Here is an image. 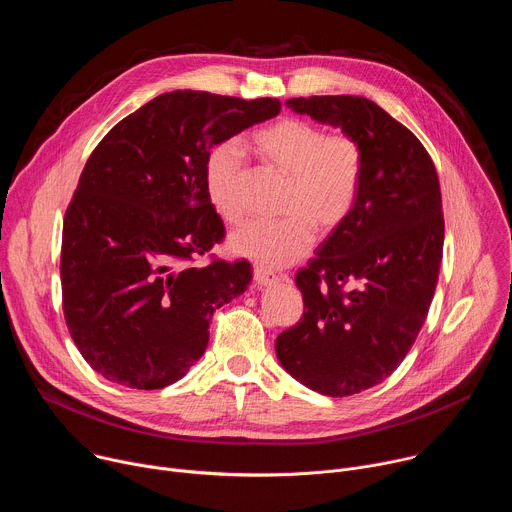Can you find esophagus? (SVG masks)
Wrapping results in <instances>:
<instances>
[{
	"mask_svg": "<svg viewBox=\"0 0 512 512\" xmlns=\"http://www.w3.org/2000/svg\"><path fill=\"white\" fill-rule=\"evenodd\" d=\"M253 281H255L257 287H269V285L279 283V277H277L273 271H267V269L257 267V269L253 271Z\"/></svg>",
	"mask_w": 512,
	"mask_h": 512,
	"instance_id": "obj_1",
	"label": "esophagus"
}]
</instances>
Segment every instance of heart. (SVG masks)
I'll return each mask as SVG.
<instances>
[{
  "instance_id": "heart-1",
  "label": "heart",
  "mask_w": 512,
  "mask_h": 512,
  "mask_svg": "<svg viewBox=\"0 0 512 512\" xmlns=\"http://www.w3.org/2000/svg\"><path fill=\"white\" fill-rule=\"evenodd\" d=\"M251 145L255 154L285 176L277 221L249 223L237 231L229 249L263 269H281L298 261L314 243V227L330 233L352 212L364 172V154L356 137L326 133L322 127L285 117L259 129ZM243 154L237 145H218L204 166L210 204L229 225L243 221L239 182Z\"/></svg>"
}]
</instances>
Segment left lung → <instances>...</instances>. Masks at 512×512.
Returning a JSON list of instances; mask_svg holds the SVG:
<instances>
[{
  "mask_svg": "<svg viewBox=\"0 0 512 512\" xmlns=\"http://www.w3.org/2000/svg\"><path fill=\"white\" fill-rule=\"evenodd\" d=\"M285 105L340 127L364 154L352 212L296 275L304 316L275 340L291 377L346 397L391 377L427 318L444 253L440 180L421 141L369 99L324 95Z\"/></svg>",
  "mask_w": 512,
  "mask_h": 512,
  "instance_id": "left-lung-1",
  "label": "left lung"
}]
</instances>
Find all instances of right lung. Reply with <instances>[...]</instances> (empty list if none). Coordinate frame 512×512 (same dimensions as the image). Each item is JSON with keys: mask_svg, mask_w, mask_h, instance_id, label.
<instances>
[{"mask_svg": "<svg viewBox=\"0 0 512 512\" xmlns=\"http://www.w3.org/2000/svg\"><path fill=\"white\" fill-rule=\"evenodd\" d=\"M279 109L269 97L172 91L93 150L64 214L60 281L68 332L107 381L176 383L204 354L212 312L247 289V261L186 263L225 237L204 186L210 150Z\"/></svg>", "mask_w": 512, "mask_h": 512, "instance_id": "add662e5", "label": "right lung"}]
</instances>
